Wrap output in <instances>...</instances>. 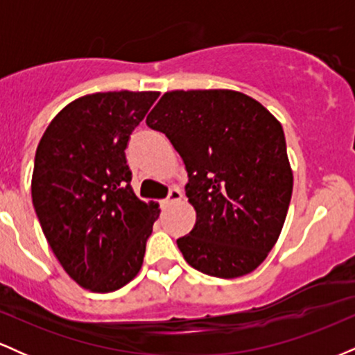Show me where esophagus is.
<instances>
[{
    "label": "esophagus",
    "mask_w": 355,
    "mask_h": 355,
    "mask_svg": "<svg viewBox=\"0 0 355 355\" xmlns=\"http://www.w3.org/2000/svg\"><path fill=\"white\" fill-rule=\"evenodd\" d=\"M180 200H182V191L178 189H172L168 191V197L165 198L164 203H165V205H172V203H177Z\"/></svg>",
    "instance_id": "esophagus-1"
}]
</instances>
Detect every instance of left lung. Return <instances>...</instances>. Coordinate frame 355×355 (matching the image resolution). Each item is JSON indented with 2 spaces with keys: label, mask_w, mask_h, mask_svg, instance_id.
<instances>
[{
  "label": "left lung",
  "mask_w": 355,
  "mask_h": 355,
  "mask_svg": "<svg viewBox=\"0 0 355 355\" xmlns=\"http://www.w3.org/2000/svg\"><path fill=\"white\" fill-rule=\"evenodd\" d=\"M180 153L197 211L177 240L183 259L203 274H250L275 245L292 197L282 125L259 101L232 89L168 92L146 116Z\"/></svg>",
  "instance_id": "8db88e82"
}]
</instances>
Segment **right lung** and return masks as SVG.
I'll use <instances>...</instances> for the list:
<instances>
[{
	"mask_svg": "<svg viewBox=\"0 0 355 355\" xmlns=\"http://www.w3.org/2000/svg\"><path fill=\"white\" fill-rule=\"evenodd\" d=\"M158 92L93 93L71 101L40 140L31 197L44 237L67 274L113 292L140 272L158 203L133 193L125 150Z\"/></svg>",
	"mask_w": 355,
	"mask_h": 355,
	"instance_id": "right-lung-1",
	"label": "right lung"
}]
</instances>
